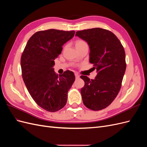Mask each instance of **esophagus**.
<instances>
[{"label":"esophagus","mask_w":147,"mask_h":147,"mask_svg":"<svg viewBox=\"0 0 147 147\" xmlns=\"http://www.w3.org/2000/svg\"><path fill=\"white\" fill-rule=\"evenodd\" d=\"M75 78H80L79 75H78L77 74H75Z\"/></svg>","instance_id":"34e87169"}]
</instances>
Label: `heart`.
Instances as JSON below:
<instances>
[{"label": "heart", "instance_id": "obj_1", "mask_svg": "<svg viewBox=\"0 0 147 147\" xmlns=\"http://www.w3.org/2000/svg\"><path fill=\"white\" fill-rule=\"evenodd\" d=\"M85 44H86V43L84 41L82 40H77L75 42V47H78L83 45H85Z\"/></svg>", "mask_w": 147, "mask_h": 147}]
</instances>
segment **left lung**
<instances>
[{"mask_svg":"<svg viewBox=\"0 0 147 147\" xmlns=\"http://www.w3.org/2000/svg\"><path fill=\"white\" fill-rule=\"evenodd\" d=\"M75 36L88 43L90 63L97 72L94 80L80 77L84 82L81 89L83 102L91 110H102L114 100L121 88L126 68L125 51L116 35L104 29L79 30Z\"/></svg>","mask_w":147,"mask_h":147,"instance_id":"left-lung-1","label":"left lung"}]
</instances>
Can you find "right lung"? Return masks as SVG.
Instances as JSON below:
<instances>
[{"label":"right lung","mask_w":147,"mask_h":147,"mask_svg":"<svg viewBox=\"0 0 147 147\" xmlns=\"http://www.w3.org/2000/svg\"><path fill=\"white\" fill-rule=\"evenodd\" d=\"M75 32L56 29L38 31L29 38L22 54V77L26 86L37 104L48 112L64 107L75 81L72 71L66 70L58 76L53 69L62 47Z\"/></svg>","instance_id":"1"}]
</instances>
